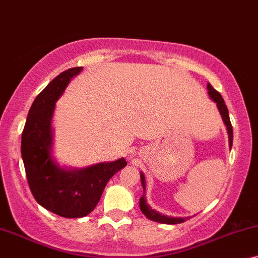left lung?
I'll return each instance as SVG.
<instances>
[{
  "instance_id": "left-lung-1",
  "label": "left lung",
  "mask_w": 258,
  "mask_h": 258,
  "mask_svg": "<svg viewBox=\"0 0 258 258\" xmlns=\"http://www.w3.org/2000/svg\"><path fill=\"white\" fill-rule=\"evenodd\" d=\"M208 89H209V95H210L212 100H214L216 104H217V107L221 112L222 118L224 120V123L228 128V133H229V143H230V147L232 146V138H233V133H232V126H231V121H230V116H229V111L228 107H226L224 100H223L222 95L218 93L216 89L212 87V86L209 84L208 85ZM140 179H142V185L143 188L145 190V177H144L143 173H140ZM140 210L143 211V214L146 216L147 218L151 219L153 222H158V223H163V224H179V223H183L186 221L187 218H173V217H166V216L158 214L157 211H154L151 209L149 205H147L146 201H145V196L143 195V197L140 198Z\"/></svg>"
}]
</instances>
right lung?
I'll return each mask as SVG.
<instances>
[{
  "label": "right lung",
  "instance_id": "1",
  "mask_svg": "<svg viewBox=\"0 0 258 258\" xmlns=\"http://www.w3.org/2000/svg\"><path fill=\"white\" fill-rule=\"evenodd\" d=\"M82 67L62 72L34 100L22 132L21 154L29 188L40 205L64 218L87 216L97 207L107 181L127 165L119 159L80 171H64L50 157L55 101Z\"/></svg>",
  "mask_w": 258,
  "mask_h": 258
}]
</instances>
